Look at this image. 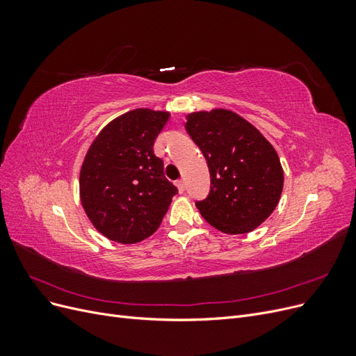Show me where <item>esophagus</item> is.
Segmentation results:
<instances>
[{"label": "esophagus", "instance_id": "esophagus-1", "mask_svg": "<svg viewBox=\"0 0 356 356\" xmlns=\"http://www.w3.org/2000/svg\"><path fill=\"white\" fill-rule=\"evenodd\" d=\"M177 187H178V191H179V193H184V191H186V182L182 181V179L177 181Z\"/></svg>", "mask_w": 356, "mask_h": 356}]
</instances>
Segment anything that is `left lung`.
<instances>
[{
	"instance_id": "obj_1",
	"label": "left lung",
	"mask_w": 356,
	"mask_h": 356,
	"mask_svg": "<svg viewBox=\"0 0 356 356\" xmlns=\"http://www.w3.org/2000/svg\"><path fill=\"white\" fill-rule=\"evenodd\" d=\"M187 134L200 148L211 175L202 217L227 234H243L268 218L281 199L284 170L272 144L227 110L187 115Z\"/></svg>"
}]
</instances>
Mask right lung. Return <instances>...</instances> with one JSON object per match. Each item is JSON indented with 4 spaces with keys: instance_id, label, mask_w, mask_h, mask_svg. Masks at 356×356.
<instances>
[{
    "instance_id": "obj_1",
    "label": "right lung",
    "mask_w": 356,
    "mask_h": 356,
    "mask_svg": "<svg viewBox=\"0 0 356 356\" xmlns=\"http://www.w3.org/2000/svg\"><path fill=\"white\" fill-rule=\"evenodd\" d=\"M168 120L165 111H129L106 124L86 154L81 204L96 230L114 242L136 243L152 236L178 193L153 149Z\"/></svg>"
}]
</instances>
